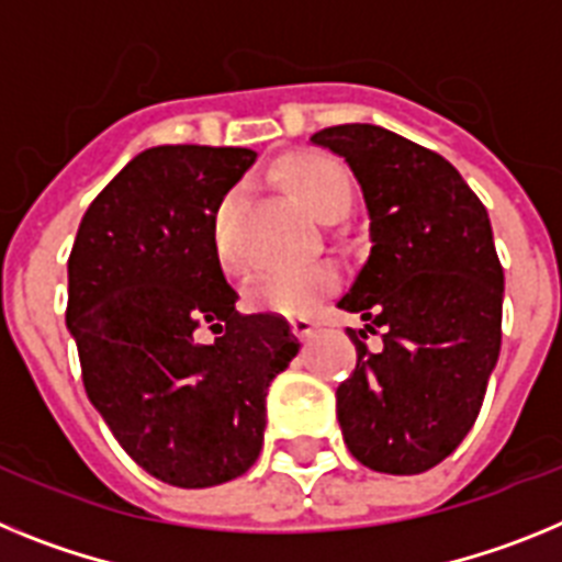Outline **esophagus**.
Segmentation results:
<instances>
[{
  "label": "esophagus",
  "mask_w": 562,
  "mask_h": 562,
  "mask_svg": "<svg viewBox=\"0 0 562 562\" xmlns=\"http://www.w3.org/2000/svg\"><path fill=\"white\" fill-rule=\"evenodd\" d=\"M291 328H294V334L300 336V339H311L316 330V322L311 319V316H294V319H291Z\"/></svg>",
  "instance_id": "34e87169"
}]
</instances>
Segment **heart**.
I'll return each mask as SVG.
<instances>
[{"label": "heart", "mask_w": 562, "mask_h": 562, "mask_svg": "<svg viewBox=\"0 0 562 562\" xmlns=\"http://www.w3.org/2000/svg\"><path fill=\"white\" fill-rule=\"evenodd\" d=\"M280 180L300 198L314 217L325 223L341 221L353 206V178L341 160L322 153L288 155L280 164ZM240 203V189H228L212 214V246L221 266L237 268L240 254L234 246L232 221ZM339 285V268L328 260L308 266L268 268L248 285V305L268 314H308L319 300L334 294Z\"/></svg>", "instance_id": "obj_1"}]
</instances>
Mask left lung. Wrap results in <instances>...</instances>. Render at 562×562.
<instances>
[{"mask_svg": "<svg viewBox=\"0 0 562 562\" xmlns=\"http://www.w3.org/2000/svg\"><path fill=\"white\" fill-rule=\"evenodd\" d=\"M311 140L350 164L373 243L339 300L364 319L348 328L356 368L336 387L341 436L368 470L418 475L470 432L501 353L490 214L450 160L382 126H328Z\"/></svg>", "mask_w": 562, "mask_h": 562, "instance_id": "left-lung-1", "label": "left lung"}]
</instances>
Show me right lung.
Here are the masks:
<instances>
[{"mask_svg": "<svg viewBox=\"0 0 562 562\" xmlns=\"http://www.w3.org/2000/svg\"><path fill=\"white\" fill-rule=\"evenodd\" d=\"M254 160L243 146L135 155L90 203L67 260L87 396L126 456L183 490L257 461L268 384L300 350L282 316L237 311L212 246L214 209Z\"/></svg>", "mask_w": 562, "mask_h": 562, "instance_id": "add662e5", "label": "right lung"}]
</instances>
